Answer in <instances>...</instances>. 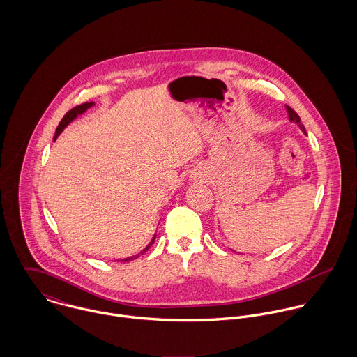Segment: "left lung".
I'll return each mask as SVG.
<instances>
[{"label":"left lung","mask_w":357,"mask_h":357,"mask_svg":"<svg viewBox=\"0 0 357 357\" xmlns=\"http://www.w3.org/2000/svg\"><path fill=\"white\" fill-rule=\"evenodd\" d=\"M286 111H287V115H289V121H290V122L297 123V125H298V128L301 129V132H303L304 135H306L305 126L303 125L301 118L298 116V114H297L294 109H291L289 105H286Z\"/></svg>","instance_id":"1"}]
</instances>
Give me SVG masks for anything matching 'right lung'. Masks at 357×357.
Instances as JSON below:
<instances>
[{"label": "right lung", "mask_w": 357, "mask_h": 357, "mask_svg": "<svg viewBox=\"0 0 357 357\" xmlns=\"http://www.w3.org/2000/svg\"><path fill=\"white\" fill-rule=\"evenodd\" d=\"M95 105V102H84V104H81V105H77V107H74L73 109H70L64 116H63V119L60 121V123H59V126H57V129H56V133H54V137H53V140H56L57 139V136L64 130V128L67 126V125H70L74 119H77V116L78 115H82L84 112H86L89 108H92ZM155 238H156V234L153 235V239H151V242L140 252V253H137V255H130V257H126V258H122L121 261H132V259H136L137 257H140V255H144L150 248H151V245H153V242H155Z\"/></svg>", "instance_id": "obj_1"}]
</instances>
